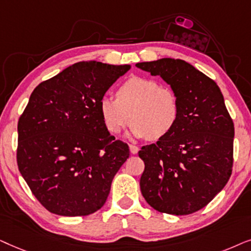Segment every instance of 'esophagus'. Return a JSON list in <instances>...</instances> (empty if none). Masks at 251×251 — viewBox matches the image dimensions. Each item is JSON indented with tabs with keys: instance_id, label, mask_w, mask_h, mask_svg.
Masks as SVG:
<instances>
[{
	"instance_id": "34e87169",
	"label": "esophagus",
	"mask_w": 251,
	"mask_h": 251,
	"mask_svg": "<svg viewBox=\"0 0 251 251\" xmlns=\"http://www.w3.org/2000/svg\"><path fill=\"white\" fill-rule=\"evenodd\" d=\"M129 150H131L132 153H138L139 147L138 146H134V145H129Z\"/></svg>"
}]
</instances>
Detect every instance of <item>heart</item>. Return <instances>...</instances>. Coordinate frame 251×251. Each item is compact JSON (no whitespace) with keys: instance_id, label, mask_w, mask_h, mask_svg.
<instances>
[{"instance_id":"1","label":"heart","mask_w":251,"mask_h":251,"mask_svg":"<svg viewBox=\"0 0 251 251\" xmlns=\"http://www.w3.org/2000/svg\"><path fill=\"white\" fill-rule=\"evenodd\" d=\"M99 110L110 134H119L129 122L135 138L151 141L168 136L180 118L178 96L155 79L132 76L116 92V99L103 96Z\"/></svg>"}]
</instances>
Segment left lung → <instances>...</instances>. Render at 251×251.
I'll use <instances>...</instances> for the list:
<instances>
[{
  "label": "left lung",
  "mask_w": 251,
  "mask_h": 251,
  "mask_svg": "<svg viewBox=\"0 0 251 251\" xmlns=\"http://www.w3.org/2000/svg\"><path fill=\"white\" fill-rule=\"evenodd\" d=\"M136 66L165 80L180 105L173 131L139 151L141 193L157 211L190 215L209 204L232 175L234 124L218 85L189 63L162 58Z\"/></svg>",
  "instance_id": "left-lung-1"
}]
</instances>
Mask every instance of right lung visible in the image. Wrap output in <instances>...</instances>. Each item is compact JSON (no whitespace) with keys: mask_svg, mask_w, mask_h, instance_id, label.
<instances>
[{"mask_svg":"<svg viewBox=\"0 0 251 251\" xmlns=\"http://www.w3.org/2000/svg\"><path fill=\"white\" fill-rule=\"evenodd\" d=\"M129 69L79 62L32 92L18 120L17 164L49 212L88 216L104 205L129 148L106 131L99 103Z\"/></svg>","mask_w":251,"mask_h":251,"instance_id":"add662e5","label":"right lung"}]
</instances>
